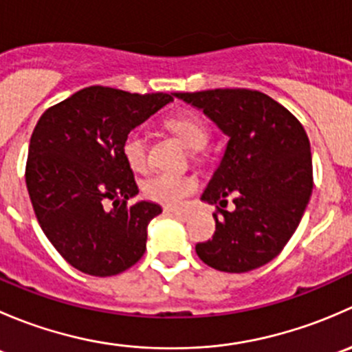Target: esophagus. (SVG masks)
Masks as SVG:
<instances>
[{
    "mask_svg": "<svg viewBox=\"0 0 352 352\" xmlns=\"http://www.w3.org/2000/svg\"><path fill=\"white\" fill-rule=\"evenodd\" d=\"M165 212H168V214L177 216V218H180V219H187V218H189V212H187V211H182V209L165 208Z\"/></svg>",
    "mask_w": 352,
    "mask_h": 352,
    "instance_id": "34e87169",
    "label": "esophagus"
}]
</instances>
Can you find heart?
<instances>
[{
  "instance_id": "heart-1",
  "label": "heart",
  "mask_w": 352,
  "mask_h": 352,
  "mask_svg": "<svg viewBox=\"0 0 352 352\" xmlns=\"http://www.w3.org/2000/svg\"><path fill=\"white\" fill-rule=\"evenodd\" d=\"M166 126L190 150H201L208 141V129L196 113H180V116L170 117L166 120ZM122 156L134 172H143L146 168L148 146L146 140L140 131H131L127 134L122 143ZM141 189L150 201L168 206V208H179L186 202L187 197L196 192L197 180L186 173L162 172L144 180Z\"/></svg>"
}]
</instances>
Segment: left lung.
<instances>
[{
    "instance_id": "1",
    "label": "left lung",
    "mask_w": 352,
    "mask_h": 352,
    "mask_svg": "<svg viewBox=\"0 0 352 352\" xmlns=\"http://www.w3.org/2000/svg\"><path fill=\"white\" fill-rule=\"evenodd\" d=\"M228 136L201 201L219 204L212 240L196 245L204 264L248 272L271 262L301 221L311 189L310 141L300 120L271 97L243 88L173 94ZM236 209L226 212V197Z\"/></svg>"
}]
</instances>
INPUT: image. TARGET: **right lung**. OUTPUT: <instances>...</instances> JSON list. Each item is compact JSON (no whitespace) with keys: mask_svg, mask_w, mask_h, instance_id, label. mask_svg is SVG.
Returning a JSON list of instances; mask_svg holds the SVG:
<instances>
[{"mask_svg":"<svg viewBox=\"0 0 352 352\" xmlns=\"http://www.w3.org/2000/svg\"><path fill=\"white\" fill-rule=\"evenodd\" d=\"M170 102L166 94L88 87L38 119L25 172L28 196L42 232L78 271L116 276L143 257L148 225L162 208L127 206L140 189L122 143Z\"/></svg>","mask_w":352,"mask_h":352,"instance_id":"obj_1","label":"right lung"}]
</instances>
